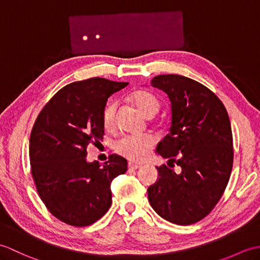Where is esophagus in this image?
I'll list each match as a JSON object with an SVG mask.
<instances>
[{
    "label": "esophagus",
    "mask_w": 260,
    "mask_h": 260,
    "mask_svg": "<svg viewBox=\"0 0 260 260\" xmlns=\"http://www.w3.org/2000/svg\"><path fill=\"white\" fill-rule=\"evenodd\" d=\"M139 168H141L140 164H136V163H128V170H137Z\"/></svg>",
    "instance_id": "34e87169"
}]
</instances>
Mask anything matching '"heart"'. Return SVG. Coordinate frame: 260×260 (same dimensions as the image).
Segmentation results:
<instances>
[{
	"instance_id": "heart-1",
	"label": "heart",
	"mask_w": 260,
	"mask_h": 260,
	"mask_svg": "<svg viewBox=\"0 0 260 260\" xmlns=\"http://www.w3.org/2000/svg\"><path fill=\"white\" fill-rule=\"evenodd\" d=\"M132 101L147 117H152L155 115L161 107L158 98L147 90L134 91L132 93ZM116 108H117V102L113 101V99L107 102L103 108L102 120L106 129L113 128ZM155 143V139L151 134L125 135L115 142V151L129 161L141 162L153 150Z\"/></svg>"
}]
</instances>
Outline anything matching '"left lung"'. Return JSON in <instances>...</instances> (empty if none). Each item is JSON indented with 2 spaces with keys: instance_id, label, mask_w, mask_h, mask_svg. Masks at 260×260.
Here are the masks:
<instances>
[{
  "instance_id": "8db88e82",
  "label": "left lung",
  "mask_w": 260,
  "mask_h": 260,
  "mask_svg": "<svg viewBox=\"0 0 260 260\" xmlns=\"http://www.w3.org/2000/svg\"><path fill=\"white\" fill-rule=\"evenodd\" d=\"M151 85L167 92L172 104L170 133L158 143L157 154L180 171L156 167L158 180L148 187V201L170 222L196 223L221 199L233 170L227 109L209 88L184 76L159 75Z\"/></svg>"
}]
</instances>
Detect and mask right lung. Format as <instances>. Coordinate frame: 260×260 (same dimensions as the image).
<instances>
[{
	"label": "right lung",
	"mask_w": 260,
	"mask_h": 260,
	"mask_svg": "<svg viewBox=\"0 0 260 260\" xmlns=\"http://www.w3.org/2000/svg\"><path fill=\"white\" fill-rule=\"evenodd\" d=\"M128 82L90 78L61 88L32 127L31 173L47 209L75 227L92 224L112 204L110 183L127 171V161L112 154L103 165L88 163L87 150L104 137L103 108Z\"/></svg>",
	"instance_id": "add662e5"
}]
</instances>
